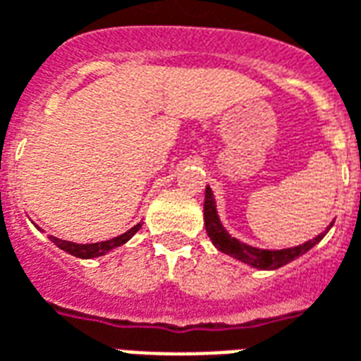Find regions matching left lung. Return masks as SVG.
<instances>
[{"label":"left lung","mask_w":361,"mask_h":361,"mask_svg":"<svg viewBox=\"0 0 361 361\" xmlns=\"http://www.w3.org/2000/svg\"><path fill=\"white\" fill-rule=\"evenodd\" d=\"M204 226H207L208 237L212 239L214 247L226 255L233 256L237 260H241L245 264H250L255 268L260 269H277L285 266V264L293 262L295 258L302 256L304 252H308L310 248L317 245L322 241L325 233L317 235L316 239L304 243L300 247L293 248H283V250H260V248L248 247L245 243L237 241L233 237H229L228 231L221 228L220 220H218V214H216V204L214 197H212V191L210 188H207L204 191Z\"/></svg>","instance_id":"obj_1"}]
</instances>
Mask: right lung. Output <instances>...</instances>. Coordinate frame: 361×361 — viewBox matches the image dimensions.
<instances>
[{"instance_id":"obj_1","label":"right lung","mask_w":361,"mask_h":361,"mask_svg":"<svg viewBox=\"0 0 361 361\" xmlns=\"http://www.w3.org/2000/svg\"><path fill=\"white\" fill-rule=\"evenodd\" d=\"M140 228H141V224H137V226H133L130 231L118 235V237H114V239H111V241L92 243V245H78V243L63 241V239H57V237H53V235L49 237V239H51V241L55 243L59 248L66 250L68 255L78 256V258H95V256H103L105 252H109V250H113V248L120 247V245H124L128 239H132L133 235L140 231Z\"/></svg>"}]
</instances>
